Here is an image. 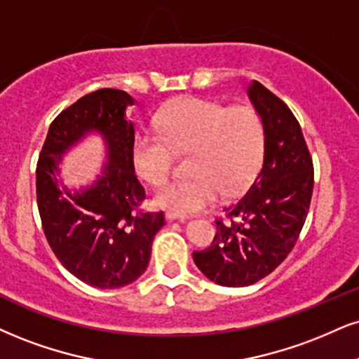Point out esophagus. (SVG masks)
<instances>
[{
	"instance_id": "34e87169",
	"label": "esophagus",
	"mask_w": 359,
	"mask_h": 359,
	"mask_svg": "<svg viewBox=\"0 0 359 359\" xmlns=\"http://www.w3.org/2000/svg\"><path fill=\"white\" fill-rule=\"evenodd\" d=\"M165 219L167 221H185V219H187V215L180 214V212H174V210H167Z\"/></svg>"
}]
</instances>
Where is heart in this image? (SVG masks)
Segmentation results:
<instances>
[{"instance_id": "heart-1", "label": "heart", "mask_w": 359, "mask_h": 359, "mask_svg": "<svg viewBox=\"0 0 359 359\" xmlns=\"http://www.w3.org/2000/svg\"><path fill=\"white\" fill-rule=\"evenodd\" d=\"M158 133H138L132 163L145 182L158 185L172 167V150L191 152L189 180H170L154 196V204L174 212H197L226 192L237 194L257 174L264 154V128L256 110L226 109L202 98H182L157 118Z\"/></svg>"}]
</instances>
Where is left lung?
Listing matches in <instances>:
<instances>
[{
  "label": "left lung",
  "mask_w": 359,
  "mask_h": 359,
  "mask_svg": "<svg viewBox=\"0 0 359 359\" xmlns=\"http://www.w3.org/2000/svg\"><path fill=\"white\" fill-rule=\"evenodd\" d=\"M248 97L264 128V161L249 191L217 219L212 243L194 250L207 279L227 287L257 283L294 248L314 185L313 161L296 116L283 100L252 80Z\"/></svg>",
  "instance_id": "obj_1"
}]
</instances>
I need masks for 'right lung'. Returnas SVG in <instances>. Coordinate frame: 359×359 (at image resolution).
Listing matches in <instances>:
<instances>
[{"instance_id":"add662e5","label":"right lung","mask_w":359,"mask_h":359,"mask_svg":"<svg viewBox=\"0 0 359 359\" xmlns=\"http://www.w3.org/2000/svg\"><path fill=\"white\" fill-rule=\"evenodd\" d=\"M123 90L102 88L63 110L51 122L36 165L38 210L46 239L67 271L100 289L132 284L149 266L163 212H135L145 191L135 177V125ZM88 135L106 145V163L88 186L62 184V157Z\"/></svg>"}]
</instances>
